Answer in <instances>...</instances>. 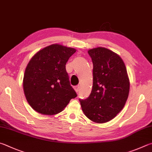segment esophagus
<instances>
[{"instance_id":"obj_1","label":"esophagus","mask_w":152,"mask_h":152,"mask_svg":"<svg viewBox=\"0 0 152 152\" xmlns=\"http://www.w3.org/2000/svg\"><path fill=\"white\" fill-rule=\"evenodd\" d=\"M80 86H76L74 87V90H75V91L76 92H78L79 90H80Z\"/></svg>"}]
</instances>
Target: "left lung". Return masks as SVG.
<instances>
[{
    "instance_id": "8db88e82",
    "label": "left lung",
    "mask_w": 152,
    "mask_h": 152,
    "mask_svg": "<svg viewBox=\"0 0 152 152\" xmlns=\"http://www.w3.org/2000/svg\"><path fill=\"white\" fill-rule=\"evenodd\" d=\"M93 63V86L89 97L80 100L88 119L103 124L116 116L125 106L129 92V80L119 55L98 47L88 51Z\"/></svg>"
}]
</instances>
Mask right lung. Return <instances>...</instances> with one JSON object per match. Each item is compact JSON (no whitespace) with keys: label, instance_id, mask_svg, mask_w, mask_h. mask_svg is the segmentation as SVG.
<instances>
[{"label":"right lung","instance_id":"add662e5","mask_svg":"<svg viewBox=\"0 0 152 152\" xmlns=\"http://www.w3.org/2000/svg\"><path fill=\"white\" fill-rule=\"evenodd\" d=\"M76 50L58 44L41 49L24 72L23 90L27 102L41 114L52 115L64 110L77 96L71 86L66 64Z\"/></svg>","mask_w":152,"mask_h":152}]
</instances>
